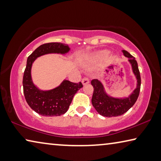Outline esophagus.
Masks as SVG:
<instances>
[{"label": "esophagus", "mask_w": 161, "mask_h": 161, "mask_svg": "<svg viewBox=\"0 0 161 161\" xmlns=\"http://www.w3.org/2000/svg\"><path fill=\"white\" fill-rule=\"evenodd\" d=\"M81 83H82L83 85H86V84L90 83V80H89L88 78L84 77V78L82 79V80H81Z\"/></svg>", "instance_id": "obj_1"}]
</instances>
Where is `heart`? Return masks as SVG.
I'll return each mask as SVG.
<instances>
[{"label": "heart", "mask_w": 161, "mask_h": 161, "mask_svg": "<svg viewBox=\"0 0 161 161\" xmlns=\"http://www.w3.org/2000/svg\"><path fill=\"white\" fill-rule=\"evenodd\" d=\"M110 54V52L109 51H103L100 53H99V57H108V56Z\"/></svg>", "instance_id": "1"}]
</instances>
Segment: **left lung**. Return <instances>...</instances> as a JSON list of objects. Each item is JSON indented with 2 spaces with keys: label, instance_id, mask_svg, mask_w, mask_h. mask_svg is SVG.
Instances as JSON below:
<instances>
[{
  "label": "left lung",
  "instance_id": "obj_1",
  "mask_svg": "<svg viewBox=\"0 0 161 161\" xmlns=\"http://www.w3.org/2000/svg\"><path fill=\"white\" fill-rule=\"evenodd\" d=\"M125 57L128 58V62L131 66L132 71L136 76L137 83L136 87L127 97H117L109 95L107 92L103 84L98 80L91 81L94 87V92L92 98V104L97 113L103 117H117L125 113L136 103L139 96L140 85V71L136 60L125 50H122Z\"/></svg>",
  "mask_w": 161,
  "mask_h": 161
}]
</instances>
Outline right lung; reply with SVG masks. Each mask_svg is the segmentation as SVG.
Returning a JSON list of instances; mask_svg holds the SVG:
<instances>
[{"label": "right lung", "mask_w": 161, "mask_h": 161, "mask_svg": "<svg viewBox=\"0 0 161 161\" xmlns=\"http://www.w3.org/2000/svg\"><path fill=\"white\" fill-rule=\"evenodd\" d=\"M70 51L68 45L53 42L39 46L29 57L23 78L24 94L27 103L36 113L46 117L59 116L67 113L74 96L82 87L81 83H73L64 80L58 86L42 90L33 82L31 68L35 60L49 53L67 54Z\"/></svg>", "instance_id": "1"}]
</instances>
